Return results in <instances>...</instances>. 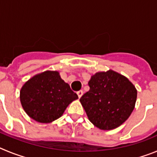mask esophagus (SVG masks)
Listing matches in <instances>:
<instances>
[{
    "mask_svg": "<svg viewBox=\"0 0 157 157\" xmlns=\"http://www.w3.org/2000/svg\"><path fill=\"white\" fill-rule=\"evenodd\" d=\"M77 94H78V98H81L82 96V94H83V91L82 90H79V91H78L77 92Z\"/></svg>",
    "mask_w": 157,
    "mask_h": 157,
    "instance_id": "1",
    "label": "esophagus"
}]
</instances>
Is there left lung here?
Masks as SVG:
<instances>
[{"label":"left lung","mask_w":157,"mask_h":157,"mask_svg":"<svg viewBox=\"0 0 157 157\" xmlns=\"http://www.w3.org/2000/svg\"><path fill=\"white\" fill-rule=\"evenodd\" d=\"M90 90L80 102L89 120L101 130L120 127L130 116L137 99V90L125 76L112 70L98 72L88 82Z\"/></svg>","instance_id":"8db88e82"}]
</instances>
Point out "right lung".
Masks as SVG:
<instances>
[{
	"label": "right lung",
	"instance_id": "obj_1",
	"mask_svg": "<svg viewBox=\"0 0 157 157\" xmlns=\"http://www.w3.org/2000/svg\"><path fill=\"white\" fill-rule=\"evenodd\" d=\"M58 71H46L29 79L20 90V102L35 121L48 123L63 115L67 107L78 99Z\"/></svg>",
	"mask_w": 157,
	"mask_h": 157
}]
</instances>
